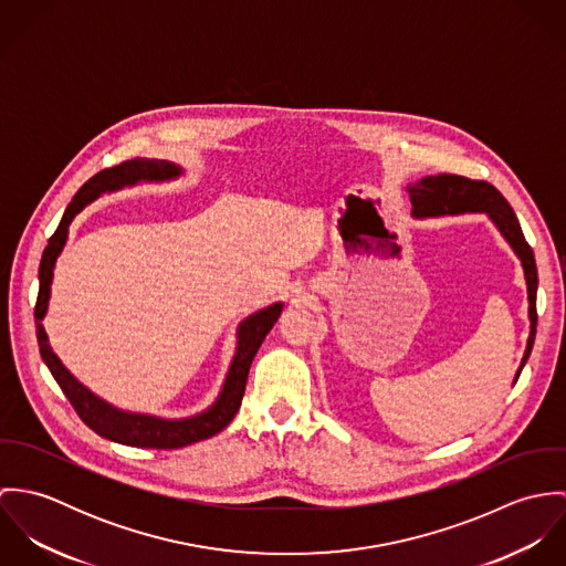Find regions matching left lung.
I'll use <instances>...</instances> for the list:
<instances>
[{"mask_svg":"<svg viewBox=\"0 0 566 566\" xmlns=\"http://www.w3.org/2000/svg\"><path fill=\"white\" fill-rule=\"evenodd\" d=\"M413 216L416 218H433V216H458L467 211H484L490 216V220L496 224L501 235L507 240V243L514 248L518 254L523 270H525V281H527V298H530V339H527V350L523 355L521 368L516 373V379L532 353L534 337H536V290H538V270L534 261V250L530 243L525 242V235L521 231V224L507 205V200L501 196L496 187H492L485 180H471L467 176L458 174H438V176H424L418 182L407 187ZM514 379V384H516Z\"/></svg>","mask_w":566,"mask_h":566,"instance_id":"8db88e82","label":"left lung"}]
</instances>
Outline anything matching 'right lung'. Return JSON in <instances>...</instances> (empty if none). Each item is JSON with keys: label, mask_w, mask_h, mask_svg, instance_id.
Instances as JSON below:
<instances>
[{"label": "right lung", "mask_w": 566, "mask_h": 566, "mask_svg": "<svg viewBox=\"0 0 566 566\" xmlns=\"http://www.w3.org/2000/svg\"><path fill=\"white\" fill-rule=\"evenodd\" d=\"M180 176V167L169 161H157V159H133V161L119 163L115 167H106L97 171L93 178H88L78 193L72 198L70 207L63 213V220L50 242L43 250L41 265H39V296L34 305V321H36V339L41 348V357L48 364L50 373L54 375L56 384L61 386L63 395L70 399L76 413L81 416L82 422L91 427L97 436L128 444V447H142V449H180L200 440H207L216 433H220L238 413L242 405L243 390H245V379L250 364L270 333V328L279 321L283 305H270L268 310H261L252 316H248L240 324V342H238V353L233 357V364L229 368L224 388L218 397V401L211 405L207 411L193 416V418H182V420H163L157 416H146V413H130L122 411L113 405L104 403L95 395H91L82 384H78L61 364V359L52 353L48 344V335L43 331V316L48 312V301H50V285L54 276V263L56 256L61 254L63 245L67 242V231L72 220L81 213L82 209L95 200L104 191H115L122 189L124 185H135L139 180H169Z\"/></svg>", "instance_id": "add662e5"}]
</instances>
